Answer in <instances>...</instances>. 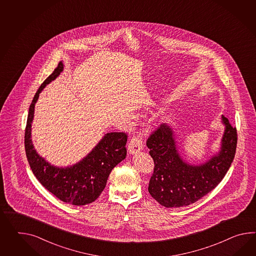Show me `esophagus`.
<instances>
[{
    "label": "esophagus",
    "instance_id": "esophagus-1",
    "mask_svg": "<svg viewBox=\"0 0 256 256\" xmlns=\"http://www.w3.org/2000/svg\"><path fill=\"white\" fill-rule=\"evenodd\" d=\"M142 148H144V142L140 135L131 138L130 142H128V150L130 154H137L140 150H142Z\"/></svg>",
    "mask_w": 256,
    "mask_h": 256
}]
</instances>
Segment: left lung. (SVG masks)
Instances as JSON below:
<instances>
[{
	"mask_svg": "<svg viewBox=\"0 0 256 256\" xmlns=\"http://www.w3.org/2000/svg\"><path fill=\"white\" fill-rule=\"evenodd\" d=\"M226 130L221 150L200 166L184 162L176 148L174 132L162 124L150 133L146 144L154 168L148 190L152 197L168 208L187 206L209 194L224 178L237 148V128L222 116Z\"/></svg>",
	"mask_w": 256,
	"mask_h": 256,
	"instance_id": "left-lung-1",
	"label": "left lung"
}]
</instances>
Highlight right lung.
<instances>
[{
  "label": "right lung",
  "instance_id": "right-lung-1",
  "mask_svg": "<svg viewBox=\"0 0 256 256\" xmlns=\"http://www.w3.org/2000/svg\"><path fill=\"white\" fill-rule=\"evenodd\" d=\"M62 71V62L38 88L26 120L25 150L28 164L38 180L58 199L73 206H85L94 202L104 190L112 169L126 156L125 132L107 133L84 159L73 166L56 168L38 154L32 140L34 107L44 88L56 80Z\"/></svg>",
  "mask_w": 256,
  "mask_h": 256
}]
</instances>
